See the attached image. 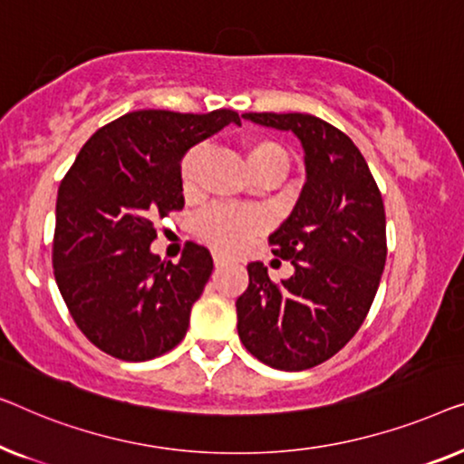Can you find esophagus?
I'll return each mask as SVG.
<instances>
[{
  "label": "esophagus",
  "mask_w": 464,
  "mask_h": 464,
  "mask_svg": "<svg viewBox=\"0 0 464 464\" xmlns=\"http://www.w3.org/2000/svg\"><path fill=\"white\" fill-rule=\"evenodd\" d=\"M212 256H214V265H217V266H225V265L231 263V258L227 256V254H223V252H214Z\"/></svg>",
  "instance_id": "34e87169"
}]
</instances>
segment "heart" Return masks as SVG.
I'll use <instances>...</instances> for the list:
<instances>
[{
  "label": "heart",
  "mask_w": 464,
  "mask_h": 464,
  "mask_svg": "<svg viewBox=\"0 0 464 464\" xmlns=\"http://www.w3.org/2000/svg\"><path fill=\"white\" fill-rule=\"evenodd\" d=\"M247 168L254 180L269 179L279 182L290 169V153L282 142L271 136H250L246 140ZM204 161V149L193 147L182 155L179 166V180L185 195H193L199 185V169ZM260 223L252 212L233 208H210L195 223V231L208 244L218 250H239L247 239L258 233Z\"/></svg>",
  "instance_id": "1"
}]
</instances>
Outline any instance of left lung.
Returning a JSON list of instances; mask_svg holds the SVG:
<instances>
[{"label": "left lung", "mask_w": 464, "mask_h": 464, "mask_svg": "<svg viewBox=\"0 0 464 464\" xmlns=\"http://www.w3.org/2000/svg\"><path fill=\"white\" fill-rule=\"evenodd\" d=\"M290 130L304 149L306 182L288 220L269 237L295 273L273 282L263 263L247 265L237 298V334L266 365L309 370L336 355L368 315L387 260L382 195L353 140L309 113H244Z\"/></svg>", "instance_id": "left-lung-1"}]
</instances>
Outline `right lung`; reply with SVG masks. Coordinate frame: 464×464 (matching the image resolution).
Returning <instances> with one entry per match:
<instances>
[{
	"label": "right lung",
	"instance_id": "add662e5",
	"mask_svg": "<svg viewBox=\"0 0 464 464\" xmlns=\"http://www.w3.org/2000/svg\"><path fill=\"white\" fill-rule=\"evenodd\" d=\"M210 113L132 111L90 136L56 198L52 266L67 309L94 347L123 362L174 349L212 273L210 250L187 241L179 263L149 246L158 223L180 212V158L227 123Z\"/></svg>",
	"mask_w": 464,
	"mask_h": 464
}]
</instances>
